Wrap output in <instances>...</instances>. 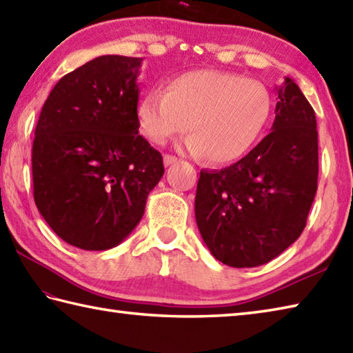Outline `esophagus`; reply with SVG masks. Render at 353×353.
<instances>
[{"mask_svg": "<svg viewBox=\"0 0 353 353\" xmlns=\"http://www.w3.org/2000/svg\"><path fill=\"white\" fill-rule=\"evenodd\" d=\"M179 161H181V159H177L176 156H171V154H165V156H163V163H165V167H170V165H172V163H177Z\"/></svg>", "mask_w": 353, "mask_h": 353, "instance_id": "34e87169", "label": "esophagus"}]
</instances>
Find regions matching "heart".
I'll return each mask as SVG.
<instances>
[{
    "label": "heart",
    "mask_w": 353,
    "mask_h": 353,
    "mask_svg": "<svg viewBox=\"0 0 353 353\" xmlns=\"http://www.w3.org/2000/svg\"><path fill=\"white\" fill-rule=\"evenodd\" d=\"M272 99L261 82L219 70L172 78L165 92L145 93L137 116L143 136L162 145L188 128L186 150L217 165L239 161L268 125Z\"/></svg>",
    "instance_id": "heart-1"
}]
</instances>
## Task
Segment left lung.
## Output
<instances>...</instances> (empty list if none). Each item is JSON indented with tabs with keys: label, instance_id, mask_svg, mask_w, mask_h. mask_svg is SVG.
Returning a JSON list of instances; mask_svg holds the SVG:
<instances>
[{
	"label": "left lung",
	"instance_id": "8db88e82",
	"mask_svg": "<svg viewBox=\"0 0 353 353\" xmlns=\"http://www.w3.org/2000/svg\"><path fill=\"white\" fill-rule=\"evenodd\" d=\"M277 93L271 133L231 167L200 171L199 231L214 257L232 268L265 265L291 246L316 192L315 112L291 78Z\"/></svg>",
	"mask_w": 353,
	"mask_h": 353
}]
</instances>
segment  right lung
I'll use <instances>...</instances> for the list:
<instances>
[{
  "label": "right lung",
  "instance_id": "add662e5",
  "mask_svg": "<svg viewBox=\"0 0 353 353\" xmlns=\"http://www.w3.org/2000/svg\"><path fill=\"white\" fill-rule=\"evenodd\" d=\"M141 62L119 54L88 61L62 76L39 113L34 203L57 236L81 250L119 245L165 172L162 154L139 134Z\"/></svg>",
  "mask_w": 353,
  "mask_h": 353
}]
</instances>
